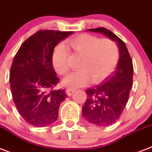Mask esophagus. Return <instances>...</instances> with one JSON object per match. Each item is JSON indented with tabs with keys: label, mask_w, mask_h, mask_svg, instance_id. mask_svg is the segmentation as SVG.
<instances>
[{
	"label": "esophagus",
	"mask_w": 152,
	"mask_h": 152,
	"mask_svg": "<svg viewBox=\"0 0 152 152\" xmlns=\"http://www.w3.org/2000/svg\"><path fill=\"white\" fill-rule=\"evenodd\" d=\"M75 89H74V88H68V89H66V94L68 95V96H71V95L73 94V93L75 92Z\"/></svg>",
	"instance_id": "esophagus-1"
}]
</instances>
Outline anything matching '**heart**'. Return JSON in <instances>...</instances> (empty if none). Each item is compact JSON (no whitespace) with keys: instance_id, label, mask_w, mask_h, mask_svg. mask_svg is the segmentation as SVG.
<instances>
[{"instance_id":"heart-1","label":"heart","mask_w":152,"mask_h":152,"mask_svg":"<svg viewBox=\"0 0 152 152\" xmlns=\"http://www.w3.org/2000/svg\"><path fill=\"white\" fill-rule=\"evenodd\" d=\"M67 43L82 59L79 64L81 70L70 74L63 80L66 86H84L91 77L94 81L103 79L112 73L118 63V47L112 39L82 34L70 39ZM52 63L60 75H65L70 70L68 49L63 43L56 46L53 51Z\"/></svg>"}]
</instances>
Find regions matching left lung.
I'll list each match as a JSON object with an SVG mask.
<instances>
[{"instance_id": "obj_1", "label": "left lung", "mask_w": 152, "mask_h": 152, "mask_svg": "<svg viewBox=\"0 0 152 152\" xmlns=\"http://www.w3.org/2000/svg\"><path fill=\"white\" fill-rule=\"evenodd\" d=\"M87 31L101 33L115 41L119 49L116 70L102 84L86 89V101L82 107V117L90 124L106 127L115 123L129 101L132 87L133 65L125 43L111 31L104 28Z\"/></svg>"}]
</instances>
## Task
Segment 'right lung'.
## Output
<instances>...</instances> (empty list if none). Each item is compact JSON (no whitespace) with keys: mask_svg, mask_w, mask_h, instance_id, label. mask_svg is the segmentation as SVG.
<instances>
[{"mask_svg":"<svg viewBox=\"0 0 152 152\" xmlns=\"http://www.w3.org/2000/svg\"><path fill=\"white\" fill-rule=\"evenodd\" d=\"M73 31L40 30L27 39L12 61L9 82L12 99L23 120L43 127L58 119L64 89H55L59 82L52 63L55 46Z\"/></svg>","mask_w":152,"mask_h":152,"instance_id":"1","label":"right lung"}]
</instances>
